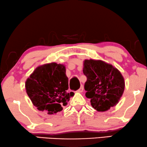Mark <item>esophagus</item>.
Listing matches in <instances>:
<instances>
[{
	"label": "esophagus",
	"instance_id": "34e87169",
	"mask_svg": "<svg viewBox=\"0 0 147 147\" xmlns=\"http://www.w3.org/2000/svg\"><path fill=\"white\" fill-rule=\"evenodd\" d=\"M83 91V86H81V87L79 88V89L77 90V92H82Z\"/></svg>",
	"mask_w": 147,
	"mask_h": 147
}]
</instances>
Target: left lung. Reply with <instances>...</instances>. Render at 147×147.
I'll use <instances>...</instances> for the list:
<instances>
[{
    "instance_id": "8db88e82",
    "label": "left lung",
    "mask_w": 147,
    "mask_h": 147,
    "mask_svg": "<svg viewBox=\"0 0 147 147\" xmlns=\"http://www.w3.org/2000/svg\"><path fill=\"white\" fill-rule=\"evenodd\" d=\"M83 73L86 76V97L99 112H104L119 103L125 88L124 78L119 69L102 60L85 59Z\"/></svg>"
}]
</instances>
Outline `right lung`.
<instances>
[{
	"instance_id": "right-lung-1",
	"label": "right lung",
	"mask_w": 147,
	"mask_h": 147,
	"mask_svg": "<svg viewBox=\"0 0 147 147\" xmlns=\"http://www.w3.org/2000/svg\"><path fill=\"white\" fill-rule=\"evenodd\" d=\"M25 89L39 111L54 115L63 109L73 92H68V78L63 64L51 62L38 66L26 79Z\"/></svg>"
}]
</instances>
